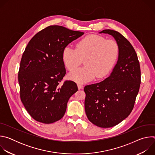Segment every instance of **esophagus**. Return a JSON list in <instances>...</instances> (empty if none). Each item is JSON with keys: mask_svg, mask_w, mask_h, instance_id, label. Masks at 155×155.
I'll use <instances>...</instances> for the list:
<instances>
[{"mask_svg": "<svg viewBox=\"0 0 155 155\" xmlns=\"http://www.w3.org/2000/svg\"><path fill=\"white\" fill-rule=\"evenodd\" d=\"M77 86H78V90H81V89H82V88L83 87V86L81 84H80V83H78L77 84Z\"/></svg>", "mask_w": 155, "mask_h": 155, "instance_id": "esophagus-1", "label": "esophagus"}]
</instances>
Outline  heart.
Masks as SVG:
<instances>
[{"label": "heart", "mask_w": 155, "mask_h": 155, "mask_svg": "<svg viewBox=\"0 0 155 155\" xmlns=\"http://www.w3.org/2000/svg\"><path fill=\"white\" fill-rule=\"evenodd\" d=\"M119 54L116 41L106 40L102 36L90 35L79 41L75 48H64L62 59L69 71L76 69L83 60L84 66L69 74V78L78 83L101 78L107 75L114 66Z\"/></svg>", "instance_id": "obj_1"}]
</instances>
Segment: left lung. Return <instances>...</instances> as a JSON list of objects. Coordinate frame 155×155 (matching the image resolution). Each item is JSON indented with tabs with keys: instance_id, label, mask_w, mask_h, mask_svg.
Returning <instances> with one entry per match:
<instances>
[{
	"instance_id": "1",
	"label": "left lung",
	"mask_w": 155,
	"mask_h": 155,
	"mask_svg": "<svg viewBox=\"0 0 155 155\" xmlns=\"http://www.w3.org/2000/svg\"><path fill=\"white\" fill-rule=\"evenodd\" d=\"M119 47L118 59L112 72L104 80L84 87L86 116L98 127H113L127 118L134 108L140 84L137 55L130 43L120 32L105 29Z\"/></svg>"
}]
</instances>
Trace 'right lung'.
I'll use <instances>...</instances> for the list:
<instances>
[{
	"mask_svg": "<svg viewBox=\"0 0 155 155\" xmlns=\"http://www.w3.org/2000/svg\"><path fill=\"white\" fill-rule=\"evenodd\" d=\"M61 26H50L36 34L22 56L18 72L20 98L29 114L45 124L61 119L69 98L78 91L66 80L62 59L64 48L83 35Z\"/></svg>",
	"mask_w": 155,
	"mask_h": 155,
	"instance_id": "right-lung-1",
	"label": "right lung"
}]
</instances>
